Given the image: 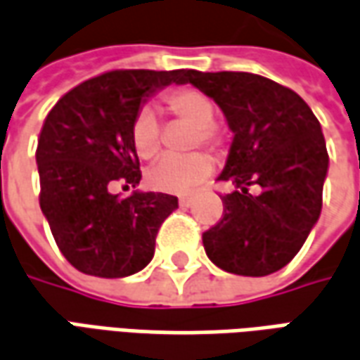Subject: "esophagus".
I'll list each match as a JSON object with an SVG mask.
<instances>
[{"label": "esophagus", "instance_id": "1", "mask_svg": "<svg viewBox=\"0 0 360 360\" xmlns=\"http://www.w3.org/2000/svg\"><path fill=\"white\" fill-rule=\"evenodd\" d=\"M178 204H180V207H188V205L194 204V195L192 194H184L178 198Z\"/></svg>", "mask_w": 360, "mask_h": 360}]
</instances>
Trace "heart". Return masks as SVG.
I'll return each instance as SVG.
<instances>
[{
    "label": "heart",
    "mask_w": 360,
    "mask_h": 360,
    "mask_svg": "<svg viewBox=\"0 0 360 360\" xmlns=\"http://www.w3.org/2000/svg\"><path fill=\"white\" fill-rule=\"evenodd\" d=\"M168 113L194 125L192 147H210L219 150L223 145L221 129L213 123L215 105L210 96L195 88H176L165 96ZM131 143L143 160H150L160 150V121L150 108L139 109L131 125ZM213 158L205 153L188 156H165L147 174L148 186L156 192L182 194L205 182L213 174Z\"/></svg>",
    "instance_id": "b5f03b06"
}]
</instances>
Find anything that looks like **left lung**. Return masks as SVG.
Wrapping results in <instances>:
<instances>
[{
  "instance_id": "left-lung-1",
  "label": "left lung",
  "mask_w": 360,
  "mask_h": 360,
  "mask_svg": "<svg viewBox=\"0 0 360 360\" xmlns=\"http://www.w3.org/2000/svg\"><path fill=\"white\" fill-rule=\"evenodd\" d=\"M188 82L221 108L235 135L217 178L235 190L202 235L205 255L231 274H272L298 255L321 213L329 165L321 125L296 91L259 74L184 70L180 84Z\"/></svg>"
}]
</instances>
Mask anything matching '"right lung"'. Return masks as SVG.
I'll use <instances>...</instances> for the list:
<instances>
[{"instance_id": "obj_1", "label": "right lung", "mask_w": 360, "mask_h": 360, "mask_svg": "<svg viewBox=\"0 0 360 360\" xmlns=\"http://www.w3.org/2000/svg\"><path fill=\"white\" fill-rule=\"evenodd\" d=\"M182 76L184 70H109L64 94L44 119L37 145L39 204L60 252L84 274L131 276L155 255L156 233L178 198H119L109 188L139 184L133 119L153 91Z\"/></svg>"}]
</instances>
